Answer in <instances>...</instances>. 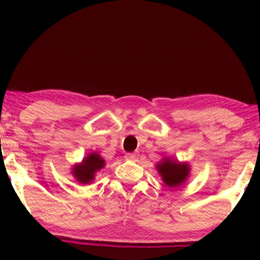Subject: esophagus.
<instances>
[{"label":"esophagus","mask_w":260,"mask_h":260,"mask_svg":"<svg viewBox=\"0 0 260 260\" xmlns=\"http://www.w3.org/2000/svg\"><path fill=\"white\" fill-rule=\"evenodd\" d=\"M125 158L127 160H136V158H138V155H136L135 152H128L125 155Z\"/></svg>","instance_id":"34e87169"}]
</instances>
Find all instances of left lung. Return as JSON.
I'll use <instances>...</instances> for the list:
<instances>
[{
	"label": "left lung",
	"mask_w": 260,
	"mask_h": 260,
	"mask_svg": "<svg viewBox=\"0 0 260 260\" xmlns=\"http://www.w3.org/2000/svg\"><path fill=\"white\" fill-rule=\"evenodd\" d=\"M158 172H159L162 181L165 182L166 186L171 188L181 186L189 175V165L186 162H180L170 159V158H164L159 164L156 165Z\"/></svg>",
	"instance_id": "obj_1"
}]
</instances>
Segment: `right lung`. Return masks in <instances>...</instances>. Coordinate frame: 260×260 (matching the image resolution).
Here are the masks:
<instances>
[{
    "mask_svg": "<svg viewBox=\"0 0 260 260\" xmlns=\"http://www.w3.org/2000/svg\"><path fill=\"white\" fill-rule=\"evenodd\" d=\"M105 166V160L101 157L99 153L93 152L89 153L81 164L76 165L72 169L73 177L80 183H90L95 178V173L103 169Z\"/></svg>",
    "mask_w": 260,
    "mask_h": 260,
    "instance_id": "add662e5",
    "label": "right lung"
}]
</instances>
